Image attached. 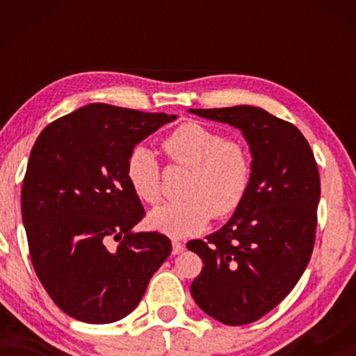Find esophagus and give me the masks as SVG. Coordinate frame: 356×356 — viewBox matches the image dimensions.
Here are the masks:
<instances>
[{
  "mask_svg": "<svg viewBox=\"0 0 356 356\" xmlns=\"http://www.w3.org/2000/svg\"><path fill=\"white\" fill-rule=\"evenodd\" d=\"M172 254L173 256H177V254H181V252L184 251V245L183 243H179V241H177V240H173L172 241Z\"/></svg>",
  "mask_w": 356,
  "mask_h": 356,
  "instance_id": "34e87169",
  "label": "esophagus"
}]
</instances>
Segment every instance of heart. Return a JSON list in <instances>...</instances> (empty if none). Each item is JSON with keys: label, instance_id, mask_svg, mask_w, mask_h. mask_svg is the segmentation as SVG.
<instances>
[{"label": "heart", "instance_id": "b5f03b06", "mask_svg": "<svg viewBox=\"0 0 356 356\" xmlns=\"http://www.w3.org/2000/svg\"><path fill=\"white\" fill-rule=\"evenodd\" d=\"M162 147L173 163L189 168L184 201L154 209L150 227L183 238L202 232L212 217L227 218L245 202L251 186V157L241 143L225 139L196 121L178 126ZM126 178L136 196L147 204L162 199V177L152 150L138 145L126 160Z\"/></svg>", "mask_w": 356, "mask_h": 356}]
</instances>
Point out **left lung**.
I'll use <instances>...</instances> for the list:
<instances>
[{
    "instance_id": "left-lung-1",
    "label": "left lung",
    "mask_w": 356,
    "mask_h": 356,
    "mask_svg": "<svg viewBox=\"0 0 356 356\" xmlns=\"http://www.w3.org/2000/svg\"><path fill=\"white\" fill-rule=\"evenodd\" d=\"M189 111L235 126L252 155L251 186L241 207L207 241L186 245L204 262L191 295L223 324L254 323L293 290L313 254L318 165L301 131L269 111L250 105Z\"/></svg>"
}]
</instances>
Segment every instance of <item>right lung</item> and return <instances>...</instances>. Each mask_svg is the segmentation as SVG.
Masks as SVG:
<instances>
[{"label": "right lung", "mask_w": 356, "mask_h": 356, "mask_svg": "<svg viewBox=\"0 0 356 356\" xmlns=\"http://www.w3.org/2000/svg\"><path fill=\"white\" fill-rule=\"evenodd\" d=\"M173 120L90 104L53 121L33 144L21 193L29 251L43 289L71 318L123 319L172 252L162 233L133 232L145 211L126 160Z\"/></svg>", "instance_id": "1"}]
</instances>
